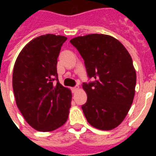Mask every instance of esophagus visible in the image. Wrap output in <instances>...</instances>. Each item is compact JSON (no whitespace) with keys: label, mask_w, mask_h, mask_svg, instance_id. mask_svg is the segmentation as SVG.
Returning <instances> with one entry per match:
<instances>
[{"label":"esophagus","mask_w":156,"mask_h":156,"mask_svg":"<svg viewBox=\"0 0 156 156\" xmlns=\"http://www.w3.org/2000/svg\"><path fill=\"white\" fill-rule=\"evenodd\" d=\"M78 89V86H75V87H73V88H72V91H73V93H75V92L77 91Z\"/></svg>","instance_id":"34e87169"}]
</instances>
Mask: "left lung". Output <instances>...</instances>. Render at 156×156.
Listing matches in <instances>:
<instances>
[{"label":"left lung","instance_id":"obj_1","mask_svg":"<svg viewBox=\"0 0 156 156\" xmlns=\"http://www.w3.org/2000/svg\"><path fill=\"white\" fill-rule=\"evenodd\" d=\"M84 60L93 82L83 83L88 99L82 109L92 126L110 130L119 125L134 97L136 73L124 45L111 36L89 34L70 41Z\"/></svg>","mask_w":156,"mask_h":156}]
</instances>
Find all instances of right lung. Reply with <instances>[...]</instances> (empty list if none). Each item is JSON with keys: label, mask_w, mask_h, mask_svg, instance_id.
Instances as JSON below:
<instances>
[{"label": "right lung", "mask_w": 156, "mask_h": 156, "mask_svg": "<svg viewBox=\"0 0 156 156\" xmlns=\"http://www.w3.org/2000/svg\"><path fill=\"white\" fill-rule=\"evenodd\" d=\"M66 40L53 34L36 37L19 53L13 68L16 105L26 121L41 132L63 125L71 107V91L59 83L57 73L58 55Z\"/></svg>", "instance_id": "1"}]
</instances>
